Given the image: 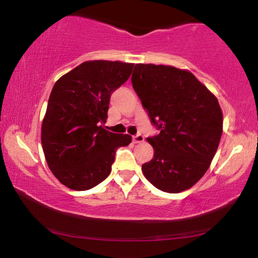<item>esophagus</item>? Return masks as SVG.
Segmentation results:
<instances>
[{
  "label": "esophagus",
  "mask_w": 258,
  "mask_h": 258,
  "mask_svg": "<svg viewBox=\"0 0 258 258\" xmlns=\"http://www.w3.org/2000/svg\"><path fill=\"white\" fill-rule=\"evenodd\" d=\"M132 141H133V143H142V142H144V137L142 135L133 136Z\"/></svg>",
  "instance_id": "1"
}]
</instances>
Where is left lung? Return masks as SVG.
I'll use <instances>...</instances> for the list:
<instances>
[{"label":"left lung","instance_id":"left-lung-1","mask_svg":"<svg viewBox=\"0 0 258 258\" xmlns=\"http://www.w3.org/2000/svg\"><path fill=\"white\" fill-rule=\"evenodd\" d=\"M132 85L160 130L147 138L154 156L142 165L144 177L166 193L191 188L209 170L223 132L217 98L190 72L171 65L136 64Z\"/></svg>","mask_w":258,"mask_h":258}]
</instances>
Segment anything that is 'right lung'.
Returning a JSON list of instances; mask_svg holds the SVG:
<instances>
[{"instance_id":"right-lung-1","label":"right lung","mask_w":258,"mask_h":258,"mask_svg":"<svg viewBox=\"0 0 258 258\" xmlns=\"http://www.w3.org/2000/svg\"><path fill=\"white\" fill-rule=\"evenodd\" d=\"M132 63L87 60L55 82L41 126L49 170L61 184L87 190L110 174L115 152L132 142L106 131L111 93L131 75Z\"/></svg>"}]
</instances>
